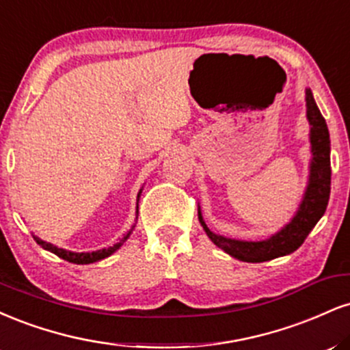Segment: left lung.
<instances>
[{"instance_id":"obj_1","label":"left lung","mask_w":350,"mask_h":350,"mask_svg":"<svg viewBox=\"0 0 350 350\" xmlns=\"http://www.w3.org/2000/svg\"><path fill=\"white\" fill-rule=\"evenodd\" d=\"M306 118L309 122V143H311L308 184L298 211L278 232L256 242L219 235L207 227L200 206L198 207L199 222L208 239L240 262L260 263L290 255L303 245L309 232L326 212L329 194H331V139H329L326 120L323 118L316 105L311 88H306Z\"/></svg>"}]
</instances>
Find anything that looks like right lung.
I'll return each mask as SVG.
<instances>
[{"instance_id": "obj_1", "label": "right lung", "mask_w": 350, "mask_h": 350, "mask_svg": "<svg viewBox=\"0 0 350 350\" xmlns=\"http://www.w3.org/2000/svg\"><path fill=\"white\" fill-rule=\"evenodd\" d=\"M142 192H143V187L139 189L138 199H136V220H138V202H139V196H142ZM135 226H136V224H135ZM135 226L131 227V230L128 232V234L124 235L123 239L120 240L118 243H115L113 247L102 248V250H97V252H80V253H79V252H70V250H66V248L55 247V245H52V243H49V242H44V240L39 239V237H36V235H33V237H34L36 242H38V245H41L44 250L54 253V255H57L59 258L67 260V262H69V263H75V265H88V263L100 262V260H103V258H107V256L113 255V253H115L116 250H118V248L122 247V245H123L124 242H126L128 237H130L131 232H133Z\"/></svg>"}]
</instances>
